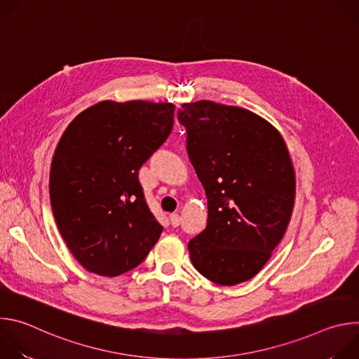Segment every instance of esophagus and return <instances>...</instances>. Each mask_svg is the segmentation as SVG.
I'll return each mask as SVG.
<instances>
[{
    "mask_svg": "<svg viewBox=\"0 0 359 359\" xmlns=\"http://www.w3.org/2000/svg\"><path fill=\"white\" fill-rule=\"evenodd\" d=\"M169 219H170V224L173 227H177L180 224V216L179 215H170Z\"/></svg>",
    "mask_w": 359,
    "mask_h": 359,
    "instance_id": "34e87169",
    "label": "esophagus"
}]
</instances>
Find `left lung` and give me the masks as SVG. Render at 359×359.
Instances as JSON below:
<instances>
[{"instance_id": "1", "label": "left lung", "mask_w": 359, "mask_h": 359, "mask_svg": "<svg viewBox=\"0 0 359 359\" xmlns=\"http://www.w3.org/2000/svg\"><path fill=\"white\" fill-rule=\"evenodd\" d=\"M187 155L208 197V226L187 247L194 269L236 285L270 260L290 223L295 173L280 132L262 116L212 100L183 104Z\"/></svg>"}]
</instances>
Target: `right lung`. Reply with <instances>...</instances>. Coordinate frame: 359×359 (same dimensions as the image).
Segmentation results:
<instances>
[{"label": "right lung", "instance_id": "1", "mask_svg": "<svg viewBox=\"0 0 359 359\" xmlns=\"http://www.w3.org/2000/svg\"><path fill=\"white\" fill-rule=\"evenodd\" d=\"M173 104L102 100L65 129L49 173L62 238L90 273L116 277L137 267L163 227L146 204L139 169L168 139Z\"/></svg>", "mask_w": 359, "mask_h": 359}]
</instances>
